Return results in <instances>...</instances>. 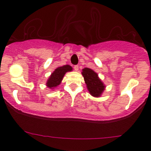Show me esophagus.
<instances>
[{
	"label": "esophagus",
	"instance_id": "34e87169",
	"mask_svg": "<svg viewBox=\"0 0 151 151\" xmlns=\"http://www.w3.org/2000/svg\"><path fill=\"white\" fill-rule=\"evenodd\" d=\"M78 69H79V68H78V66H74V69L76 70V71H78Z\"/></svg>",
	"mask_w": 151,
	"mask_h": 151
}]
</instances>
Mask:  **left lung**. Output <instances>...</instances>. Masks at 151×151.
<instances>
[{"instance_id": "obj_1", "label": "left lung", "mask_w": 151, "mask_h": 151, "mask_svg": "<svg viewBox=\"0 0 151 151\" xmlns=\"http://www.w3.org/2000/svg\"><path fill=\"white\" fill-rule=\"evenodd\" d=\"M82 75L91 95L94 97H101L106 88V85L99 78L98 74L90 68H84Z\"/></svg>"}]
</instances>
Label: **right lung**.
<instances>
[{"label": "right lung", "instance_id": "right-lung-1", "mask_svg": "<svg viewBox=\"0 0 151 151\" xmlns=\"http://www.w3.org/2000/svg\"><path fill=\"white\" fill-rule=\"evenodd\" d=\"M71 71H73V67L69 65L58 66L49 76L46 82V86L51 90H54L58 85H60L65 74Z\"/></svg>", "mask_w": 151, "mask_h": 151}]
</instances>
